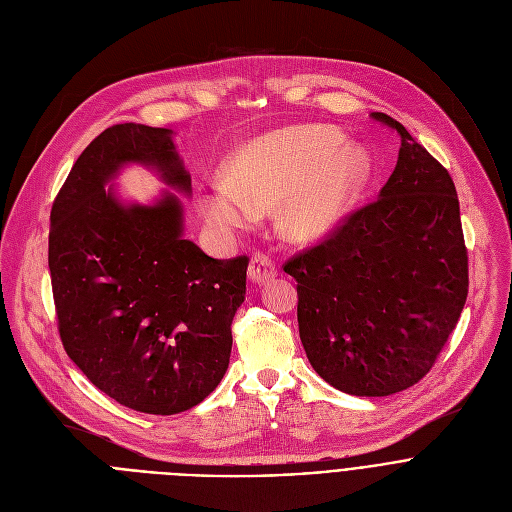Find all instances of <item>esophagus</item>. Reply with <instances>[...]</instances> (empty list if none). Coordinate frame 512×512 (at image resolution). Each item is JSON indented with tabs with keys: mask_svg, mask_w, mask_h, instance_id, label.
I'll return each mask as SVG.
<instances>
[{
	"mask_svg": "<svg viewBox=\"0 0 512 512\" xmlns=\"http://www.w3.org/2000/svg\"><path fill=\"white\" fill-rule=\"evenodd\" d=\"M277 275V269H275V263L271 261L269 255L265 253H255L251 257V263H249V279L253 283H263V281H269Z\"/></svg>",
	"mask_w": 512,
	"mask_h": 512,
	"instance_id": "obj_1",
	"label": "esophagus"
}]
</instances>
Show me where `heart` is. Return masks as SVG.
<instances>
[{
	"instance_id": "1",
	"label": "heart",
	"mask_w": 512,
	"mask_h": 512,
	"mask_svg": "<svg viewBox=\"0 0 512 512\" xmlns=\"http://www.w3.org/2000/svg\"><path fill=\"white\" fill-rule=\"evenodd\" d=\"M371 174V158L340 133L300 125L265 133L233 156L227 180L200 196L204 221L233 233L277 204V225L289 239L308 241L330 231Z\"/></svg>"
}]
</instances>
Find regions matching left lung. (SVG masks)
<instances>
[{"label":"left lung","instance_id":"left-lung-1","mask_svg":"<svg viewBox=\"0 0 512 512\" xmlns=\"http://www.w3.org/2000/svg\"><path fill=\"white\" fill-rule=\"evenodd\" d=\"M401 135L397 166L375 202L320 245L291 257L300 338L314 371L356 397L419 383L456 328L468 296V251L448 170Z\"/></svg>","mask_w":512,"mask_h":512}]
</instances>
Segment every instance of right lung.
<instances>
[{
  "label": "right lung",
  "instance_id": "obj_1",
  "mask_svg": "<svg viewBox=\"0 0 512 512\" xmlns=\"http://www.w3.org/2000/svg\"><path fill=\"white\" fill-rule=\"evenodd\" d=\"M152 166L190 194L172 129L119 123L99 133L54 198L48 267L62 346L117 403L174 415L204 401L229 369L245 302V255L212 259L182 237V204H123L105 184Z\"/></svg>",
  "mask_w": 512,
  "mask_h": 512
}]
</instances>
